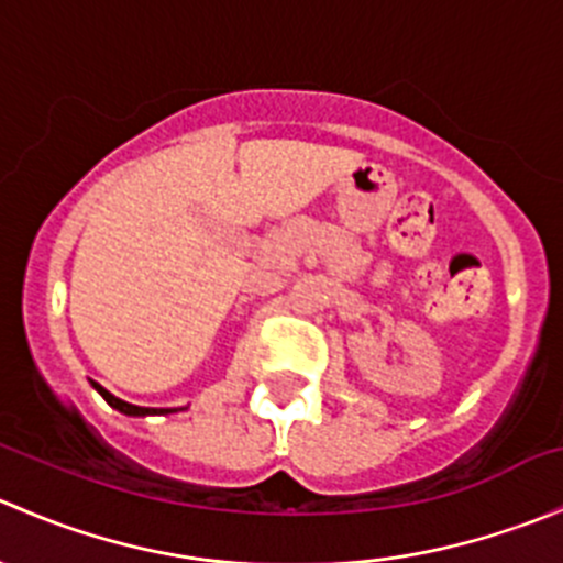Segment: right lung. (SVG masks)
Returning <instances> with one entry per match:
<instances>
[{
    "instance_id": "right-lung-1",
    "label": "right lung",
    "mask_w": 563,
    "mask_h": 563,
    "mask_svg": "<svg viewBox=\"0 0 563 563\" xmlns=\"http://www.w3.org/2000/svg\"><path fill=\"white\" fill-rule=\"evenodd\" d=\"M92 387L98 389L100 395H103V400L108 402V406L117 408V411H122V413H128V417H150V413H172V408H141V406H133V402L119 400V397H113L111 391L100 387V384H92Z\"/></svg>"
}]
</instances>
